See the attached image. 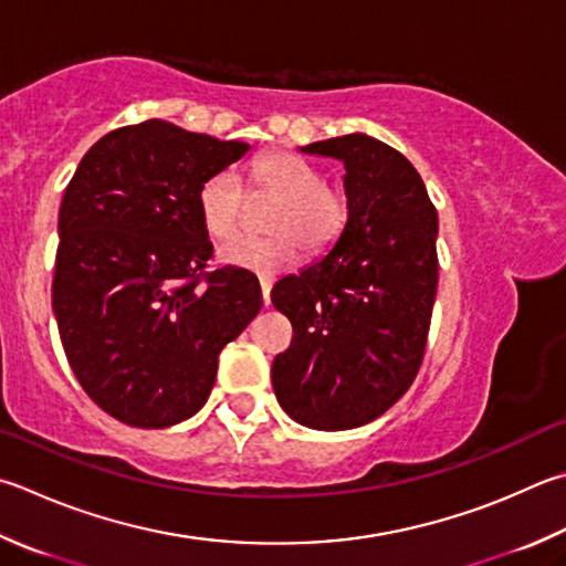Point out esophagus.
I'll return each mask as SVG.
<instances>
[{
    "label": "esophagus",
    "instance_id": "obj_1",
    "mask_svg": "<svg viewBox=\"0 0 566 566\" xmlns=\"http://www.w3.org/2000/svg\"><path fill=\"white\" fill-rule=\"evenodd\" d=\"M260 286H262V302L264 306H270V294H272V280H266V276H262L260 280Z\"/></svg>",
    "mask_w": 566,
    "mask_h": 566
}]
</instances>
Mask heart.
Listing matches in <instances>:
<instances>
[{
    "label": "heart",
    "mask_w": 566,
    "mask_h": 566,
    "mask_svg": "<svg viewBox=\"0 0 566 566\" xmlns=\"http://www.w3.org/2000/svg\"><path fill=\"white\" fill-rule=\"evenodd\" d=\"M250 188L274 205L266 214L270 238H242L220 250V262L256 274H276L290 266L300 244L306 252H324L338 240L348 220L346 195L324 182L322 170L296 153H270L244 172ZM198 214L205 232L224 242L240 232L244 192L232 172L205 178L198 190Z\"/></svg>",
    "instance_id": "heart-1"
}]
</instances>
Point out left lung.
<instances>
[{
	"mask_svg": "<svg viewBox=\"0 0 566 566\" xmlns=\"http://www.w3.org/2000/svg\"><path fill=\"white\" fill-rule=\"evenodd\" d=\"M344 163L348 220L328 254L274 284L294 336L272 364L296 423L348 430L384 416L423 361L438 290V212L406 156L366 133L300 148Z\"/></svg>",
	"mask_w": 566,
	"mask_h": 566,
	"instance_id": "left-lung-1",
	"label": "left lung"
}]
</instances>
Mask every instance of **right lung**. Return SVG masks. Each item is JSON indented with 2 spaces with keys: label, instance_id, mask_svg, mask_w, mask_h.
<instances>
[{
  "label": "right lung",
  "instance_id": "add662e5",
  "mask_svg": "<svg viewBox=\"0 0 566 566\" xmlns=\"http://www.w3.org/2000/svg\"><path fill=\"white\" fill-rule=\"evenodd\" d=\"M248 150L153 118L94 143L69 182L51 304L78 384L120 423L198 413L220 352L262 310L248 270L202 274L198 190Z\"/></svg>",
  "mask_w": 566,
  "mask_h": 566
}]
</instances>
